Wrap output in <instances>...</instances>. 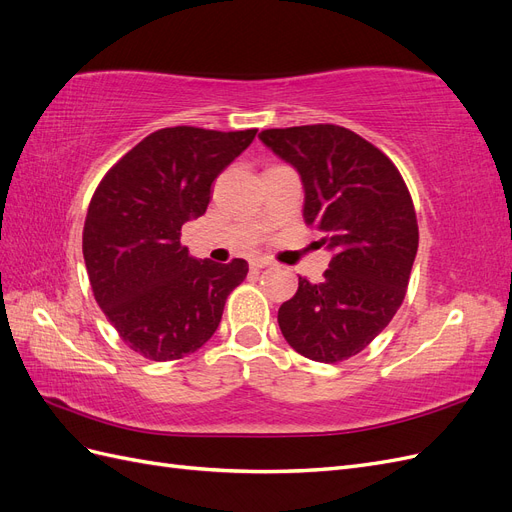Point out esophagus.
<instances>
[{
    "mask_svg": "<svg viewBox=\"0 0 512 512\" xmlns=\"http://www.w3.org/2000/svg\"><path fill=\"white\" fill-rule=\"evenodd\" d=\"M269 265H271L269 258H254V260H250L252 271H260V269H265V267H269Z\"/></svg>",
    "mask_w": 512,
    "mask_h": 512,
    "instance_id": "obj_1",
    "label": "esophagus"
}]
</instances>
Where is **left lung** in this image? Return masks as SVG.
<instances>
[{"mask_svg": "<svg viewBox=\"0 0 512 512\" xmlns=\"http://www.w3.org/2000/svg\"><path fill=\"white\" fill-rule=\"evenodd\" d=\"M258 138L299 170L303 218L333 250L320 284L299 290L277 312L286 342L318 363L365 350L404 303L418 250V224L397 166L356 132L316 126L262 130Z\"/></svg>", "mask_w": 512, "mask_h": 512, "instance_id": "obj_1", "label": "left lung"}]
</instances>
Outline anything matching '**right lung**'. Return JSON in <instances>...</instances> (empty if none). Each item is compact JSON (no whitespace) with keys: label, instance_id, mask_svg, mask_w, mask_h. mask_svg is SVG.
<instances>
[{"label":"right lung","instance_id":"obj_1","mask_svg":"<svg viewBox=\"0 0 512 512\" xmlns=\"http://www.w3.org/2000/svg\"><path fill=\"white\" fill-rule=\"evenodd\" d=\"M254 136L192 126L151 132L91 196L83 228L91 290L126 346L149 361H177L209 342L228 294L245 280L243 258H192L181 226L207 211L211 183Z\"/></svg>","mask_w":512,"mask_h":512}]
</instances>
